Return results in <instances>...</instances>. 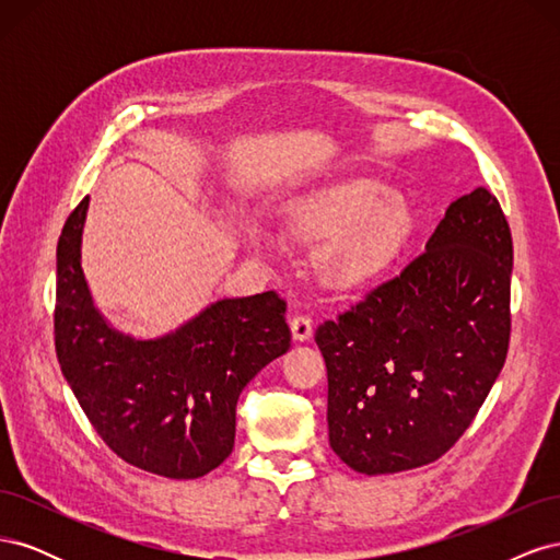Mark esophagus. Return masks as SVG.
<instances>
[{"instance_id": "esophagus-1", "label": "esophagus", "mask_w": 560, "mask_h": 560, "mask_svg": "<svg viewBox=\"0 0 560 560\" xmlns=\"http://www.w3.org/2000/svg\"><path fill=\"white\" fill-rule=\"evenodd\" d=\"M290 327H292V334H294L296 341H308L311 334H313V319L308 315L296 313L290 322Z\"/></svg>"}]
</instances>
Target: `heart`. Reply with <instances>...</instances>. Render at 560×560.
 Wrapping results in <instances>:
<instances>
[{"label": "heart", "mask_w": 560, "mask_h": 560, "mask_svg": "<svg viewBox=\"0 0 560 560\" xmlns=\"http://www.w3.org/2000/svg\"><path fill=\"white\" fill-rule=\"evenodd\" d=\"M411 226L409 208L376 182H350L303 198L290 217V231L306 243H322L319 276L334 287L358 284L393 259ZM254 241H261L254 233Z\"/></svg>", "instance_id": "1"}]
</instances>
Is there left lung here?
<instances>
[{
	"mask_svg": "<svg viewBox=\"0 0 560 560\" xmlns=\"http://www.w3.org/2000/svg\"><path fill=\"white\" fill-rule=\"evenodd\" d=\"M512 231L483 186L397 276L315 329L329 446L362 474L434 463L477 418L512 334Z\"/></svg>",
	"mask_w": 560,
	"mask_h": 560,
	"instance_id": "left-lung-1",
	"label": "left lung"
}]
</instances>
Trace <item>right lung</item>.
<instances>
[{
    "instance_id": "add662e5",
    "label": "right lung",
    "mask_w": 560,
    "mask_h": 560,
    "mask_svg": "<svg viewBox=\"0 0 560 560\" xmlns=\"http://www.w3.org/2000/svg\"><path fill=\"white\" fill-rule=\"evenodd\" d=\"M89 196L58 241L56 354L83 413L128 465L167 479H198L235 442V404L259 371L287 352V301L278 292L212 303L156 341L114 331L93 306L81 270Z\"/></svg>"
}]
</instances>
